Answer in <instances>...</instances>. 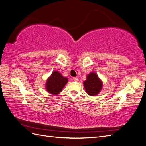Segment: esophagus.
<instances>
[{"label":"esophagus","mask_w":146,"mask_h":146,"mask_svg":"<svg viewBox=\"0 0 146 146\" xmlns=\"http://www.w3.org/2000/svg\"><path fill=\"white\" fill-rule=\"evenodd\" d=\"M73 80H74V81H76V82L78 81V79L77 77H74V78H73Z\"/></svg>","instance_id":"obj_1"}]
</instances>
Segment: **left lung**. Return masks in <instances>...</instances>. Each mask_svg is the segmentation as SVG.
Listing matches in <instances>:
<instances>
[{"instance_id": "obj_1", "label": "left lung", "mask_w": 146, "mask_h": 146, "mask_svg": "<svg viewBox=\"0 0 146 146\" xmlns=\"http://www.w3.org/2000/svg\"><path fill=\"white\" fill-rule=\"evenodd\" d=\"M86 93L91 96H95L99 94L103 87V83L98 74L91 72L86 76V80L83 82Z\"/></svg>"}]
</instances>
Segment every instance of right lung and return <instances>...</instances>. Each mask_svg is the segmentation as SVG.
Listing matches in <instances>:
<instances>
[{
  "label": "right lung",
  "instance_id": "obj_1",
  "mask_svg": "<svg viewBox=\"0 0 146 146\" xmlns=\"http://www.w3.org/2000/svg\"><path fill=\"white\" fill-rule=\"evenodd\" d=\"M68 82L67 77H64L58 70H54L47 79L46 90L48 93L57 95L60 93Z\"/></svg>",
  "mask_w": 146,
  "mask_h": 146
}]
</instances>
